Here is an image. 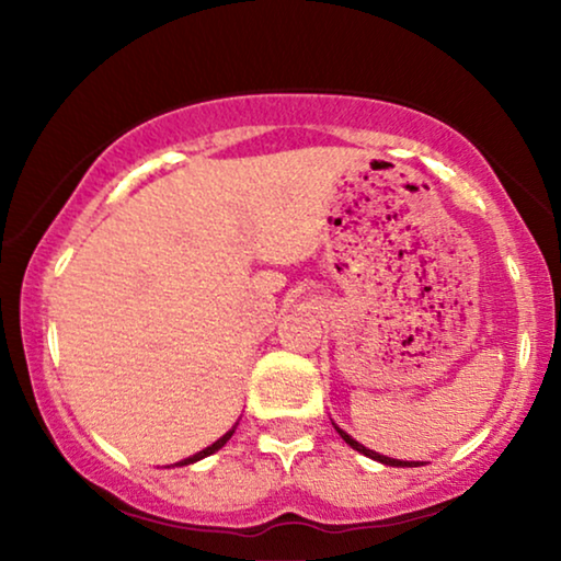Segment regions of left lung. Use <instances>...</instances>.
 Here are the masks:
<instances>
[{"mask_svg":"<svg viewBox=\"0 0 561 561\" xmlns=\"http://www.w3.org/2000/svg\"><path fill=\"white\" fill-rule=\"evenodd\" d=\"M332 426L336 428V432H340V436L344 442L350 444L352 449H357V451H363L365 457H373V459H378V462H382V465H390V467H419L421 462H413V459H398V457H390V455H382V451H378V449H373L370 444H363L359 439H355V436L352 434H347L344 432V428L336 424V421H332Z\"/></svg>","mask_w":561,"mask_h":561,"instance_id":"obj_1","label":"left lung"}]
</instances>
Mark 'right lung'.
I'll use <instances>...</instances> for the list:
<instances>
[{"label":"right lung","instance_id":"add662e5","mask_svg":"<svg viewBox=\"0 0 561 561\" xmlns=\"http://www.w3.org/2000/svg\"><path fill=\"white\" fill-rule=\"evenodd\" d=\"M234 428H237V421H234V424L232 426H229L227 428V432L225 434H221V436H217V439H214L211 444H206V447L204 449H198L196 451V455H188V457H183V459H179V462H175V467H183V465H194V462H198V459H204V457H209V455H214V451H219L221 447H225V444L229 442V436H232L234 434Z\"/></svg>","mask_w":561,"mask_h":561}]
</instances>
